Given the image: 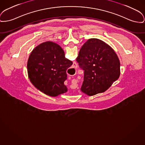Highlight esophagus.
Segmentation results:
<instances>
[{"instance_id": "34e87169", "label": "esophagus", "mask_w": 145, "mask_h": 145, "mask_svg": "<svg viewBox=\"0 0 145 145\" xmlns=\"http://www.w3.org/2000/svg\"><path fill=\"white\" fill-rule=\"evenodd\" d=\"M72 67L74 68V69H76V68H77V65L76 62H73V64L72 65Z\"/></svg>"}]
</instances>
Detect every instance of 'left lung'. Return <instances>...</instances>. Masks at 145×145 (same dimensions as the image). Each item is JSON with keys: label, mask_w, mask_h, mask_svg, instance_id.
<instances>
[{"label": "left lung", "mask_w": 145, "mask_h": 145, "mask_svg": "<svg viewBox=\"0 0 145 145\" xmlns=\"http://www.w3.org/2000/svg\"><path fill=\"white\" fill-rule=\"evenodd\" d=\"M77 61L84 71L80 90L88 96L104 93L120 76L117 55L110 45L99 39H89L83 44Z\"/></svg>", "instance_id": "obj_1"}]
</instances>
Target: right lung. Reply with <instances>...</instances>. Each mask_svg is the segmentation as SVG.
<instances>
[{
  "mask_svg": "<svg viewBox=\"0 0 145 145\" xmlns=\"http://www.w3.org/2000/svg\"><path fill=\"white\" fill-rule=\"evenodd\" d=\"M72 64L59 45L48 41L31 52L27 64L28 75L38 90L56 97L67 91L64 82L67 78L66 71Z\"/></svg>",
  "mask_w": 145,
  "mask_h": 145,
  "instance_id": "1",
  "label": "right lung"
}]
</instances>
